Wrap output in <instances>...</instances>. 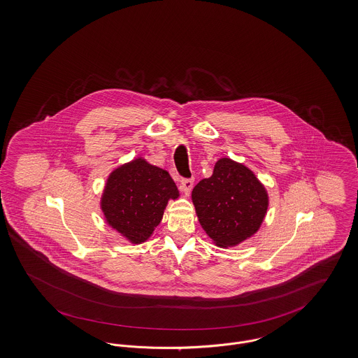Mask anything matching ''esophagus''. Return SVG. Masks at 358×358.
Instances as JSON below:
<instances>
[{"instance_id":"1","label":"esophagus","mask_w":358,"mask_h":358,"mask_svg":"<svg viewBox=\"0 0 358 358\" xmlns=\"http://www.w3.org/2000/svg\"><path fill=\"white\" fill-rule=\"evenodd\" d=\"M192 187H194V180L192 178H184L181 180V184H180V188L181 191L188 195L191 191H192Z\"/></svg>"}]
</instances>
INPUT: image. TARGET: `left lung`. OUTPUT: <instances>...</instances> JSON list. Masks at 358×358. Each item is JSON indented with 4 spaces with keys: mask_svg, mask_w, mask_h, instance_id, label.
<instances>
[{
    "mask_svg": "<svg viewBox=\"0 0 358 358\" xmlns=\"http://www.w3.org/2000/svg\"><path fill=\"white\" fill-rule=\"evenodd\" d=\"M199 222L218 247H236L254 236L266 215L265 185L243 163L231 158L215 162L213 176L192 191Z\"/></svg>",
    "mask_w": 358,
    "mask_h": 358,
    "instance_id": "left-lung-1",
    "label": "left lung"
}]
</instances>
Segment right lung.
<instances>
[{"mask_svg":"<svg viewBox=\"0 0 358 358\" xmlns=\"http://www.w3.org/2000/svg\"><path fill=\"white\" fill-rule=\"evenodd\" d=\"M178 198L170 174L138 157L110 173L100 207L108 227L131 244H141L159 225L169 200Z\"/></svg>","mask_w":358,"mask_h":358,"instance_id":"obj_1","label":"right lung"}]
</instances>
